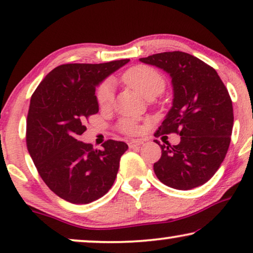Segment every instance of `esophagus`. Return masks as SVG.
I'll return each instance as SVG.
<instances>
[{"label":"esophagus","instance_id":"34e87169","mask_svg":"<svg viewBox=\"0 0 253 253\" xmlns=\"http://www.w3.org/2000/svg\"><path fill=\"white\" fill-rule=\"evenodd\" d=\"M143 143H144V141L140 140V139H132V140L129 141V144H127V145H129L130 148H134V147L140 146V145Z\"/></svg>","mask_w":253,"mask_h":253}]
</instances>
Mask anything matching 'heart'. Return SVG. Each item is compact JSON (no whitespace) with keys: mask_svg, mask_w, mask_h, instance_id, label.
<instances>
[{"mask_svg":"<svg viewBox=\"0 0 253 253\" xmlns=\"http://www.w3.org/2000/svg\"><path fill=\"white\" fill-rule=\"evenodd\" d=\"M123 81L131 88L147 99H153L166 87V81L160 72L147 65H136L123 75ZM113 100V85L109 82L102 83L96 89V101L99 106H108ZM121 127L124 132L133 134L138 131V126L131 120H123Z\"/></svg>","mask_w":253,"mask_h":253,"instance_id":"b5f03b06","label":"heart"}]
</instances>
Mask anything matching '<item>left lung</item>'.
Wrapping results in <instances>:
<instances>
[{"instance_id": "1", "label": "left lung", "mask_w": 253, "mask_h": 253, "mask_svg": "<svg viewBox=\"0 0 253 253\" xmlns=\"http://www.w3.org/2000/svg\"><path fill=\"white\" fill-rule=\"evenodd\" d=\"M140 62L155 65L171 78L172 106L157 132L177 133L181 141L160 144L161 158L153 166L160 182L177 190L203 185L224 160L233 131V102L217 72L183 51H166Z\"/></svg>"}]
</instances>
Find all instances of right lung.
Listing matches in <instances>:
<instances>
[{
    "mask_svg": "<svg viewBox=\"0 0 253 253\" xmlns=\"http://www.w3.org/2000/svg\"><path fill=\"white\" fill-rule=\"evenodd\" d=\"M129 60L58 65L32 94L26 123L29 153L46 185L72 204H88L112 188L124 141L109 139L102 150L83 143L85 120L99 112L95 87Z\"/></svg>",
    "mask_w": 253,
    "mask_h": 253,
    "instance_id": "obj_1",
    "label": "right lung"
}]
</instances>
